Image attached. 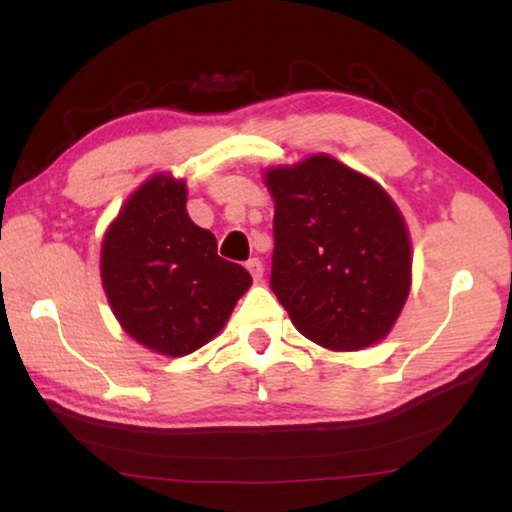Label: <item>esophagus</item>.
Wrapping results in <instances>:
<instances>
[{
	"label": "esophagus",
	"mask_w": 512,
	"mask_h": 512,
	"mask_svg": "<svg viewBox=\"0 0 512 512\" xmlns=\"http://www.w3.org/2000/svg\"><path fill=\"white\" fill-rule=\"evenodd\" d=\"M246 268L250 271V275H253V280H255V282H262V275H264V264H262V259H259V257L248 259V262H246Z\"/></svg>",
	"instance_id": "1"
}]
</instances>
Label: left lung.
Instances as JSON below:
<instances>
[{
    "instance_id": "1",
    "label": "left lung",
    "mask_w": 512,
    "mask_h": 512,
    "mask_svg": "<svg viewBox=\"0 0 512 512\" xmlns=\"http://www.w3.org/2000/svg\"><path fill=\"white\" fill-rule=\"evenodd\" d=\"M275 198L271 289L302 336L361 350L391 332L411 289V244L384 189L329 155L266 171Z\"/></svg>"
}]
</instances>
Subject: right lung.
Listing matches in <instances>:
<instances>
[{"mask_svg": "<svg viewBox=\"0 0 512 512\" xmlns=\"http://www.w3.org/2000/svg\"><path fill=\"white\" fill-rule=\"evenodd\" d=\"M185 183L153 176L121 207L101 250V280L135 341L183 357L219 334L253 277L216 253L185 210Z\"/></svg>", "mask_w": 512, "mask_h": 512, "instance_id": "add662e5", "label": "right lung"}]
</instances>
